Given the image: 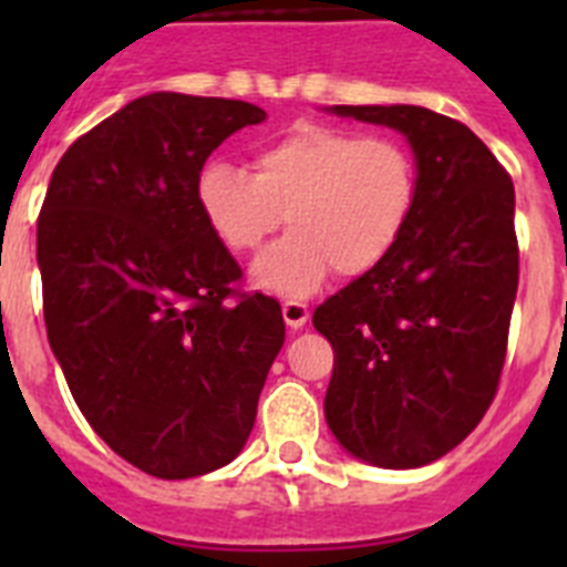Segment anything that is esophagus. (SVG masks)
Returning <instances> with one entry per match:
<instances>
[{
    "instance_id": "34e87169",
    "label": "esophagus",
    "mask_w": 567,
    "mask_h": 567,
    "mask_svg": "<svg viewBox=\"0 0 567 567\" xmlns=\"http://www.w3.org/2000/svg\"><path fill=\"white\" fill-rule=\"evenodd\" d=\"M280 312H284V320H287V327L292 329V332H298V329L309 320L307 303H300V300H284V303H280Z\"/></svg>"
}]
</instances>
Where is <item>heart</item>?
Instances as JSON below:
<instances>
[{
	"mask_svg": "<svg viewBox=\"0 0 567 567\" xmlns=\"http://www.w3.org/2000/svg\"><path fill=\"white\" fill-rule=\"evenodd\" d=\"M420 202V169L398 138L332 124H295L255 150L252 175L213 162L198 175L209 229L235 255H252L287 221L255 267L269 292L307 298L332 269L372 272L398 249Z\"/></svg>",
	"mask_w": 567,
	"mask_h": 567,
	"instance_id": "1",
	"label": "heart"
}]
</instances>
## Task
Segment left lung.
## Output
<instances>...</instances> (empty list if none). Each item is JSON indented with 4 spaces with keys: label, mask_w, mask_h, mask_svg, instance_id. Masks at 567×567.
<instances>
[{
    "label": "left lung",
    "mask_w": 567,
    "mask_h": 567,
    "mask_svg": "<svg viewBox=\"0 0 567 567\" xmlns=\"http://www.w3.org/2000/svg\"><path fill=\"white\" fill-rule=\"evenodd\" d=\"M332 110L409 138L420 202L398 249L315 309L334 349L327 423L354 457L417 468L463 443L497 394L519 284L514 184L457 118L414 104Z\"/></svg>",
    "instance_id": "obj_1"
}]
</instances>
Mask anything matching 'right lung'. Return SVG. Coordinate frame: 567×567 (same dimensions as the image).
<instances>
[{"label":"right lung","mask_w":567,"mask_h":567,"mask_svg":"<svg viewBox=\"0 0 567 567\" xmlns=\"http://www.w3.org/2000/svg\"><path fill=\"white\" fill-rule=\"evenodd\" d=\"M267 113L150 93L70 144L37 224L44 327L70 394L118 457L162 480L244 449L284 346L280 303L240 292L198 175Z\"/></svg>","instance_id":"add662e5"}]
</instances>
